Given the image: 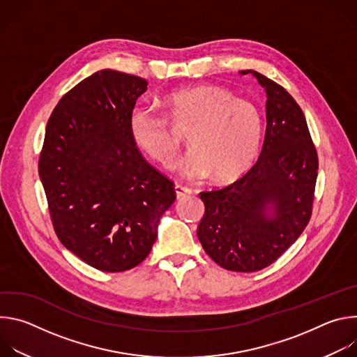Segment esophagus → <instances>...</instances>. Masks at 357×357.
Returning a JSON list of instances; mask_svg holds the SVG:
<instances>
[{
    "label": "esophagus",
    "instance_id": "1",
    "mask_svg": "<svg viewBox=\"0 0 357 357\" xmlns=\"http://www.w3.org/2000/svg\"><path fill=\"white\" fill-rule=\"evenodd\" d=\"M192 189L188 188V186H182V185H175V193H176V197L178 199H182V197H186L189 195H192Z\"/></svg>",
    "mask_w": 357,
    "mask_h": 357
}]
</instances>
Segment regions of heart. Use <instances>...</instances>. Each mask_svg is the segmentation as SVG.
<instances>
[{
    "instance_id": "1",
    "label": "heart",
    "mask_w": 357,
    "mask_h": 357,
    "mask_svg": "<svg viewBox=\"0 0 357 357\" xmlns=\"http://www.w3.org/2000/svg\"><path fill=\"white\" fill-rule=\"evenodd\" d=\"M164 113L151 106H135L128 130L135 145L162 168L175 164L181 149L179 130H189L192 149L182 162L189 179L213 175L219 183L241 178L257 161L264 137L260 109L251 100L236 97L229 89L200 84L168 91Z\"/></svg>"
}]
</instances>
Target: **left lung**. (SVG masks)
<instances>
[{
    "mask_svg": "<svg viewBox=\"0 0 357 357\" xmlns=\"http://www.w3.org/2000/svg\"><path fill=\"white\" fill-rule=\"evenodd\" d=\"M252 73L267 91V128L252 168L222 189L200 192L205 215L197 238L220 267L254 273L271 266L310 223L318 152L294 97L277 82ZM270 206L273 213L265 212Z\"/></svg>",
    "mask_w": 357,
    "mask_h": 357,
    "instance_id": "left-lung-1",
    "label": "left lung"
}]
</instances>
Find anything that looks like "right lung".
<instances>
[{
	"label": "right lung",
	"mask_w": 357,
	"mask_h": 357,
	"mask_svg": "<svg viewBox=\"0 0 357 357\" xmlns=\"http://www.w3.org/2000/svg\"><path fill=\"white\" fill-rule=\"evenodd\" d=\"M146 80L105 69L70 89L50 114L38 171L54 230L86 264L121 273L145 260L174 182L152 167L128 130Z\"/></svg>",
	"instance_id": "1"
}]
</instances>
